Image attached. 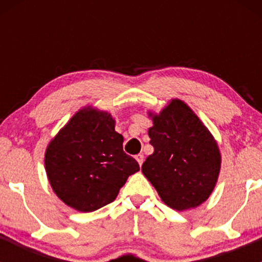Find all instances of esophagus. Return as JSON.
<instances>
[{
  "label": "esophagus",
  "instance_id": "34e87169",
  "mask_svg": "<svg viewBox=\"0 0 262 262\" xmlns=\"http://www.w3.org/2000/svg\"><path fill=\"white\" fill-rule=\"evenodd\" d=\"M136 160L138 161L139 165L142 166V163H143V161H144V156L142 155V153H139V155H137V156H136Z\"/></svg>",
  "mask_w": 262,
  "mask_h": 262
}]
</instances>
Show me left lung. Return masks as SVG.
Returning <instances> with one entry per match:
<instances>
[{
	"mask_svg": "<svg viewBox=\"0 0 262 262\" xmlns=\"http://www.w3.org/2000/svg\"><path fill=\"white\" fill-rule=\"evenodd\" d=\"M155 152L142 165V172L166 205L186 210L212 194L221 168L218 146L204 124L180 100H172L153 116L148 130Z\"/></svg>",
	"mask_w": 262,
	"mask_h": 262,
	"instance_id": "1",
	"label": "left lung"
}]
</instances>
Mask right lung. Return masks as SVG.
<instances>
[{
    "mask_svg": "<svg viewBox=\"0 0 262 262\" xmlns=\"http://www.w3.org/2000/svg\"><path fill=\"white\" fill-rule=\"evenodd\" d=\"M123 141L112 115L80 110L47 148V175L58 198L80 212L114 202L126 179L139 171Z\"/></svg>",
    "mask_w": 262,
    "mask_h": 262,
    "instance_id": "obj_1",
    "label": "right lung"
}]
</instances>
